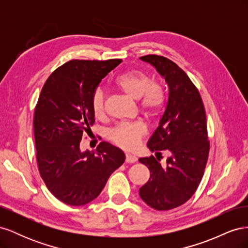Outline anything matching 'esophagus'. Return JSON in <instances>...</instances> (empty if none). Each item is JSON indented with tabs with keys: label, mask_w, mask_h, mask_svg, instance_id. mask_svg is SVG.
Wrapping results in <instances>:
<instances>
[{
	"label": "esophagus",
	"mask_w": 248,
	"mask_h": 248,
	"mask_svg": "<svg viewBox=\"0 0 248 248\" xmlns=\"http://www.w3.org/2000/svg\"><path fill=\"white\" fill-rule=\"evenodd\" d=\"M138 160V158L134 155H131V154H126V158H125V161L127 163H133L136 162Z\"/></svg>",
	"instance_id": "1"
}]
</instances>
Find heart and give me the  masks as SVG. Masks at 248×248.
I'll return each mask as SVG.
<instances>
[{
	"label": "heart",
	"mask_w": 248,
	"mask_h": 248,
	"mask_svg": "<svg viewBox=\"0 0 248 248\" xmlns=\"http://www.w3.org/2000/svg\"><path fill=\"white\" fill-rule=\"evenodd\" d=\"M116 88L134 101L140 100V108L146 115L154 116L158 112L166 100V92L159 81L151 80L141 70H130L120 76L115 81ZM93 115L97 119L106 116V94L101 88H97L91 97ZM147 132L141 122L118 126L111 131L110 139L119 147L127 150L137 148L141 138Z\"/></svg>",
	"instance_id": "b5f03b06"
}]
</instances>
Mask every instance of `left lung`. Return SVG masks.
Wrapping results in <instances>:
<instances>
[{"mask_svg":"<svg viewBox=\"0 0 248 248\" xmlns=\"http://www.w3.org/2000/svg\"><path fill=\"white\" fill-rule=\"evenodd\" d=\"M140 60L154 66L169 87L166 110L147 144L156 154L164 150L170 153L167 167L162 168L154 156L139 159L150 170L140 197L148 206L163 211L188 201L204 175L210 149L206 111L198 89L177 64L156 55Z\"/></svg>","mask_w":248,"mask_h":248,"instance_id":"left-lung-1","label":"left lung"}]
</instances>
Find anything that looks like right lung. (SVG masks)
Here are the masks:
<instances>
[{
  "mask_svg": "<svg viewBox=\"0 0 248 248\" xmlns=\"http://www.w3.org/2000/svg\"><path fill=\"white\" fill-rule=\"evenodd\" d=\"M121 62L72 60L52 72L42 88L34 114L37 162L48 190L67 205L95 200L125 161L122 150L107 141L92 153L79 148L95 121L92 94Z\"/></svg>",
  "mask_w": 248,
  "mask_h": 248,
  "instance_id": "obj_1",
  "label": "right lung"
}]
</instances>
